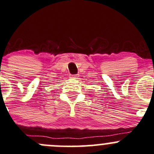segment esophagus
<instances>
[{
  "instance_id": "34e87169",
  "label": "esophagus",
  "mask_w": 154,
  "mask_h": 154,
  "mask_svg": "<svg viewBox=\"0 0 154 154\" xmlns=\"http://www.w3.org/2000/svg\"><path fill=\"white\" fill-rule=\"evenodd\" d=\"M71 77H72V78L76 79V78H77V77H78V76H77V74H72V75L71 76Z\"/></svg>"
}]
</instances>
